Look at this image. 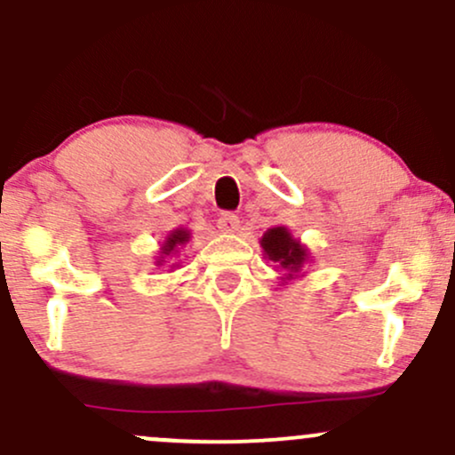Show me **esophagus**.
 I'll use <instances>...</instances> for the list:
<instances>
[{
    "mask_svg": "<svg viewBox=\"0 0 455 455\" xmlns=\"http://www.w3.org/2000/svg\"><path fill=\"white\" fill-rule=\"evenodd\" d=\"M238 226H241V221H238V217L234 212H223L217 221V228L221 229L223 234L238 232Z\"/></svg>",
    "mask_w": 455,
    "mask_h": 455,
    "instance_id": "obj_1",
    "label": "esophagus"
}]
</instances>
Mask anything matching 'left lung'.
Returning a JSON list of instances; mask_svg holds the SVG:
<instances>
[{
    "label": "left lung",
    "mask_w": 455,
    "mask_h": 455,
    "mask_svg": "<svg viewBox=\"0 0 455 455\" xmlns=\"http://www.w3.org/2000/svg\"><path fill=\"white\" fill-rule=\"evenodd\" d=\"M264 255L277 264V268L285 270V277H294L300 273L303 264L309 259V251L296 238H292L288 228H270L259 241Z\"/></svg>",
    "instance_id": "left-lung-1"
}]
</instances>
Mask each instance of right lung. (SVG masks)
Wrapping results in <instances>:
<instances>
[{
  "mask_svg": "<svg viewBox=\"0 0 455 455\" xmlns=\"http://www.w3.org/2000/svg\"><path fill=\"white\" fill-rule=\"evenodd\" d=\"M188 238H191V232H188V229H185V228L172 229V232L167 234L165 243H163L161 258H159V262H156V264H163V262H165V258H170V255H176L178 249H180L182 244L188 243Z\"/></svg>",
  "mask_w": 455,
  "mask_h": 455,
  "instance_id": "obj_1",
  "label": "right lung"
}]
</instances>
